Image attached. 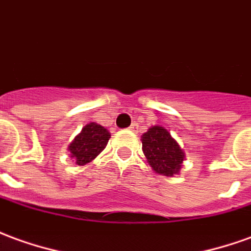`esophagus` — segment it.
<instances>
[{
    "mask_svg": "<svg viewBox=\"0 0 251 251\" xmlns=\"http://www.w3.org/2000/svg\"><path fill=\"white\" fill-rule=\"evenodd\" d=\"M129 129H130L131 131H137V129H138V125H137V124H131V125H130V127H129Z\"/></svg>",
    "mask_w": 251,
    "mask_h": 251,
    "instance_id": "34e87169",
    "label": "esophagus"
}]
</instances>
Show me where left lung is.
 I'll return each instance as SVG.
<instances>
[{
    "label": "left lung",
    "mask_w": 251,
    "mask_h": 251,
    "mask_svg": "<svg viewBox=\"0 0 251 251\" xmlns=\"http://www.w3.org/2000/svg\"><path fill=\"white\" fill-rule=\"evenodd\" d=\"M141 143L145 159L156 174L164 176L179 174L185 151L166 127L151 126L141 136Z\"/></svg>",
    "instance_id": "left-lung-1"
}]
</instances>
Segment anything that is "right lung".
I'll use <instances>...</instances> for the list:
<instances>
[{"label":"right lung","mask_w":251,"mask_h":251,"mask_svg":"<svg viewBox=\"0 0 251 251\" xmlns=\"http://www.w3.org/2000/svg\"><path fill=\"white\" fill-rule=\"evenodd\" d=\"M110 137L111 134L104 126L96 122H89L69 144V155L76 164L85 166L106 148Z\"/></svg>","instance_id":"1"}]
</instances>
